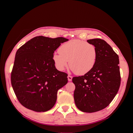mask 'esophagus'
<instances>
[{"mask_svg":"<svg viewBox=\"0 0 133 133\" xmlns=\"http://www.w3.org/2000/svg\"><path fill=\"white\" fill-rule=\"evenodd\" d=\"M67 78H68V80L69 81V82H71V81L72 80V78H73V77H72V76H71L69 75L68 76H67Z\"/></svg>","mask_w":133,"mask_h":133,"instance_id":"obj_1","label":"esophagus"}]
</instances>
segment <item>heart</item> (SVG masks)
<instances>
[{"instance_id":"heart-1","label":"heart","mask_w":133,"mask_h":133,"mask_svg":"<svg viewBox=\"0 0 133 133\" xmlns=\"http://www.w3.org/2000/svg\"><path fill=\"white\" fill-rule=\"evenodd\" d=\"M58 51L52 56L57 69L63 71L70 63L71 69L78 75H84L91 71L98 57L97 50L94 44L78 39L64 43L60 46Z\"/></svg>"}]
</instances>
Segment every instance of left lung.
I'll use <instances>...</instances> for the list:
<instances>
[{
    "label": "left lung",
    "instance_id": "8db88e82",
    "mask_svg": "<svg viewBox=\"0 0 133 133\" xmlns=\"http://www.w3.org/2000/svg\"><path fill=\"white\" fill-rule=\"evenodd\" d=\"M94 44L98 57L93 69L84 76L74 77V99L83 112H94L104 109L112 102L120 85L118 56L104 40H87Z\"/></svg>",
    "mask_w": 133,
    "mask_h": 133
}]
</instances>
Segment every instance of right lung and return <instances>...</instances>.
Returning <instances> with one entry per match:
<instances>
[{
	"mask_svg": "<svg viewBox=\"0 0 133 133\" xmlns=\"http://www.w3.org/2000/svg\"><path fill=\"white\" fill-rule=\"evenodd\" d=\"M68 40L40 36L16 51L11 83L18 100L27 109L44 112L55 105L58 90L68 79L67 74L56 68L52 56L61 43Z\"/></svg>",
	"mask_w": 133,
	"mask_h": 133,
	"instance_id": "obj_1",
	"label": "right lung"
}]
</instances>
